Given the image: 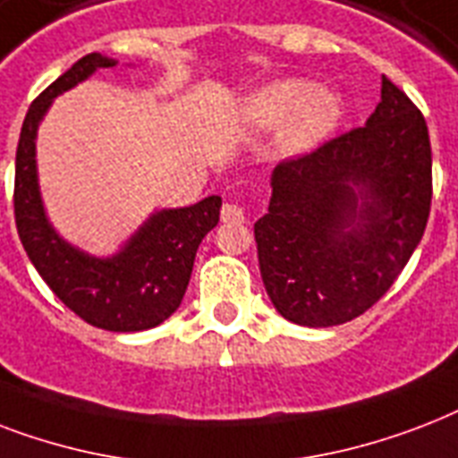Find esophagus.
<instances>
[{"mask_svg": "<svg viewBox=\"0 0 458 458\" xmlns=\"http://www.w3.org/2000/svg\"><path fill=\"white\" fill-rule=\"evenodd\" d=\"M243 208L236 203H225V208H222V222L225 225H241L243 222Z\"/></svg>", "mask_w": 458, "mask_h": 458, "instance_id": "34e87169", "label": "esophagus"}]
</instances>
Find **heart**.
<instances>
[{
	"label": "heart",
	"mask_w": 458,
	"mask_h": 458,
	"mask_svg": "<svg viewBox=\"0 0 458 458\" xmlns=\"http://www.w3.org/2000/svg\"><path fill=\"white\" fill-rule=\"evenodd\" d=\"M342 105L335 90L286 78L255 90L241 105V119L250 129L282 126V145L289 152H306L336 129Z\"/></svg>",
	"instance_id": "1"
}]
</instances>
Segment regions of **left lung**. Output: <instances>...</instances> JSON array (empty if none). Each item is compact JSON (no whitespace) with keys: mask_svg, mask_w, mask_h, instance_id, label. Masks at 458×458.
<instances>
[{"mask_svg":"<svg viewBox=\"0 0 458 458\" xmlns=\"http://www.w3.org/2000/svg\"><path fill=\"white\" fill-rule=\"evenodd\" d=\"M432 200L428 123L382 76L365 126L279 162L255 222L260 275L282 318L332 327L373 308L423 239Z\"/></svg>","mask_w":458,"mask_h":458,"instance_id":"left-lung-1","label":"left lung"}]
</instances>
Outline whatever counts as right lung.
<instances>
[{
  "instance_id": "1",
  "label": "right lung",
  "mask_w": 458,
  "mask_h": 458,
  "mask_svg": "<svg viewBox=\"0 0 458 458\" xmlns=\"http://www.w3.org/2000/svg\"><path fill=\"white\" fill-rule=\"evenodd\" d=\"M114 64L107 56L85 55L33 100L16 148L13 217L28 258L64 306L93 327L140 332L157 327L181 306L198 246L219 222L222 198L210 196L191 208L152 215L129 246L109 260L81 253L56 236L38 191V123L52 98Z\"/></svg>"
}]
</instances>
